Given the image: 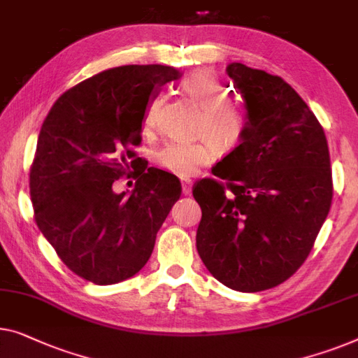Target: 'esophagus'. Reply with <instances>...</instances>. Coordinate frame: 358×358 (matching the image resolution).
Returning <instances> with one entry per match:
<instances>
[{"mask_svg":"<svg viewBox=\"0 0 358 358\" xmlns=\"http://www.w3.org/2000/svg\"><path fill=\"white\" fill-rule=\"evenodd\" d=\"M192 192V180L190 179H184L182 180V194L184 195H190Z\"/></svg>","mask_w":358,"mask_h":358,"instance_id":"34e87169","label":"esophagus"}]
</instances>
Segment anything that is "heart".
Wrapping results in <instances>:
<instances>
[{"label": "heart", "instance_id": "1", "mask_svg": "<svg viewBox=\"0 0 358 358\" xmlns=\"http://www.w3.org/2000/svg\"><path fill=\"white\" fill-rule=\"evenodd\" d=\"M182 90L199 105L201 116L196 141H169L155 153V162L171 174L189 179L217 158L220 150L229 152L242 142L247 132V116L239 106L227 101V90L215 72L196 69L182 82ZM158 98L145 113V129H152L157 115Z\"/></svg>", "mask_w": 358, "mask_h": 358}]
</instances>
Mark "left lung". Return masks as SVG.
I'll return each instance as SVG.
<instances>
[{
	"label": "left lung",
	"mask_w": 358,
	"mask_h": 358,
	"mask_svg": "<svg viewBox=\"0 0 358 358\" xmlns=\"http://www.w3.org/2000/svg\"><path fill=\"white\" fill-rule=\"evenodd\" d=\"M247 116L242 142L201 179L196 250L217 281L258 292L286 281L308 257L333 200L323 127L281 77L226 67Z\"/></svg>",
	"instance_id": "8db88e82"
}]
</instances>
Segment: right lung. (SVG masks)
Returning <instances> with one entry per match:
<instances>
[{"label": "right lung", "instance_id": "right-lung-1", "mask_svg": "<svg viewBox=\"0 0 358 358\" xmlns=\"http://www.w3.org/2000/svg\"><path fill=\"white\" fill-rule=\"evenodd\" d=\"M179 69L119 66L63 93L41 126L30 171L35 221L77 276L110 286L132 278L152 255L157 232L180 196L173 174L138 168L145 113ZM132 192L114 182L130 168Z\"/></svg>", "mask_w": 358, "mask_h": 358}]
</instances>
